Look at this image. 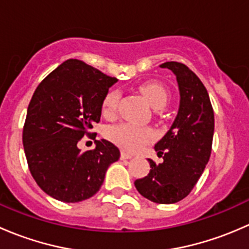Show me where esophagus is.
<instances>
[{"label":"esophagus","mask_w":249,"mask_h":249,"mask_svg":"<svg viewBox=\"0 0 249 249\" xmlns=\"http://www.w3.org/2000/svg\"><path fill=\"white\" fill-rule=\"evenodd\" d=\"M120 157H122L123 160H126V159H132V158H134V155L130 154V153H126V152H122V155H120Z\"/></svg>","instance_id":"1"}]
</instances>
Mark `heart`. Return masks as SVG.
<instances>
[{
  "label": "heart",
  "instance_id": "1",
  "mask_svg": "<svg viewBox=\"0 0 249 249\" xmlns=\"http://www.w3.org/2000/svg\"><path fill=\"white\" fill-rule=\"evenodd\" d=\"M137 89L153 108H160L166 105L169 95H167L166 89L160 83L148 80V82L140 84ZM118 100H119V94L115 90H110L105 96L104 104H102V112L105 115L108 117L115 112ZM107 136L119 147L130 150V152H137L143 145L152 141L153 131L148 127L139 126V125L131 124V123H123V124L113 125L108 127Z\"/></svg>",
  "mask_w": 249,
  "mask_h": 249
}]
</instances>
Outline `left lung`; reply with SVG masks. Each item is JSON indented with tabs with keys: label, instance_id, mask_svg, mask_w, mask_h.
<instances>
[{
	"label": "left lung",
	"instance_id": "left-lung-1",
	"mask_svg": "<svg viewBox=\"0 0 249 249\" xmlns=\"http://www.w3.org/2000/svg\"><path fill=\"white\" fill-rule=\"evenodd\" d=\"M160 67L176 76L179 107L169 131L154 145L162 161L148 159L150 171L135 180V187L150 201L175 203L189 195L210 160L214 114L205 85L189 67L176 61Z\"/></svg>",
	"mask_w": 249,
	"mask_h": 249
}]
</instances>
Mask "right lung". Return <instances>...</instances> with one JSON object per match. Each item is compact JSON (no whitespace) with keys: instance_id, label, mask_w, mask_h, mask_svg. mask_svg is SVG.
Here are the masks:
<instances>
[{"instance_id":"right-lung-1","label":"right lung","mask_w":249,"mask_h":249,"mask_svg":"<svg viewBox=\"0 0 249 249\" xmlns=\"http://www.w3.org/2000/svg\"><path fill=\"white\" fill-rule=\"evenodd\" d=\"M118 82L80 60L70 59L42 80L27 108L22 144L30 172L46 194L79 202L96 194L120 152L109 141L94 150L78 142L101 118L104 99Z\"/></svg>"}]
</instances>
